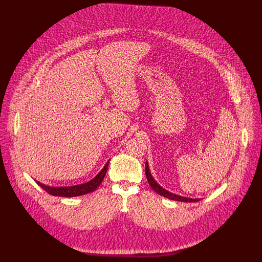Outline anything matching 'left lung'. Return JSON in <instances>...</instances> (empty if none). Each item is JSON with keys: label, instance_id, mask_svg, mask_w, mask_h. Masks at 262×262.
Returning a JSON list of instances; mask_svg holds the SVG:
<instances>
[{"label": "left lung", "instance_id": "8db88e82", "mask_svg": "<svg viewBox=\"0 0 262 262\" xmlns=\"http://www.w3.org/2000/svg\"><path fill=\"white\" fill-rule=\"evenodd\" d=\"M145 174H146V178H147V180H148L149 185L151 186V189H152L157 194H160L161 196H164V197H166V198H168V199H171V200L180 201V202H198V201L201 200V199H192V198L182 197V196H179V195L170 193V192L166 191L165 189H163L161 185H159V184L156 182V180L152 178L150 172H149L148 163L145 164Z\"/></svg>", "mask_w": 262, "mask_h": 262}]
</instances>
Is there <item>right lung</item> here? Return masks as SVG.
Masks as SVG:
<instances>
[{"label":"right lung","mask_w":262,"mask_h":262,"mask_svg":"<svg viewBox=\"0 0 262 262\" xmlns=\"http://www.w3.org/2000/svg\"><path fill=\"white\" fill-rule=\"evenodd\" d=\"M107 165L108 162L104 165V167L102 168V170L90 181L83 183V184H79V185H73V186H66V188H52V186L42 184L40 182H37L38 185H40L41 188L50 195L53 196H58V197H77V196H82V195H86L89 193L94 192L99 184L101 183L102 179L104 178V175L106 173L107 170Z\"/></svg>","instance_id":"1"}]
</instances>
